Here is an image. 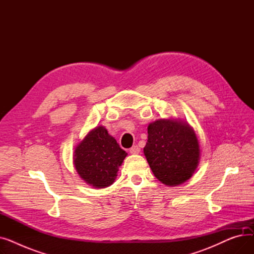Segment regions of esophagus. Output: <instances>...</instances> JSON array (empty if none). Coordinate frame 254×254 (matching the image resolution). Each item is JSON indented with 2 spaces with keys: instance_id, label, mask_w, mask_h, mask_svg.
<instances>
[{
  "instance_id": "1",
  "label": "esophagus",
  "mask_w": 254,
  "mask_h": 254,
  "mask_svg": "<svg viewBox=\"0 0 254 254\" xmlns=\"http://www.w3.org/2000/svg\"><path fill=\"white\" fill-rule=\"evenodd\" d=\"M129 152H130L131 154H138V153L140 152V147H139L138 145L132 146L131 148H129Z\"/></svg>"
}]
</instances>
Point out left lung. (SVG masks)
Segmentation results:
<instances>
[{
  "label": "left lung",
  "mask_w": 254,
  "mask_h": 254,
  "mask_svg": "<svg viewBox=\"0 0 254 254\" xmlns=\"http://www.w3.org/2000/svg\"><path fill=\"white\" fill-rule=\"evenodd\" d=\"M144 154L154 176L168 186L190 179L197 168L199 145L189 124L176 119H158L148 126Z\"/></svg>",
  "instance_id": "left-lung-1"
}]
</instances>
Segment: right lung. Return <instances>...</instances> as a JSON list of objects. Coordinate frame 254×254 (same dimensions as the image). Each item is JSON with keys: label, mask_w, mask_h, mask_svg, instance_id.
<instances>
[{"label": "right lung", "mask_w": 254, "mask_h": 254, "mask_svg": "<svg viewBox=\"0 0 254 254\" xmlns=\"http://www.w3.org/2000/svg\"><path fill=\"white\" fill-rule=\"evenodd\" d=\"M127 153L104 127L91 129L74 151L76 171L87 184L96 189L110 186Z\"/></svg>", "instance_id": "obj_1"}]
</instances>
